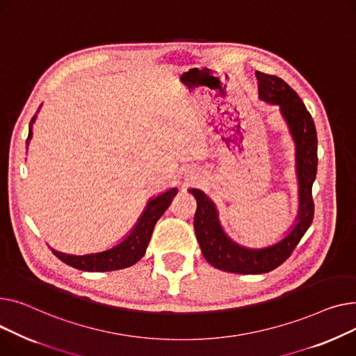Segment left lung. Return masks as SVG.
<instances>
[{
  "instance_id": "left-lung-1",
  "label": "left lung",
  "mask_w": 356,
  "mask_h": 356,
  "mask_svg": "<svg viewBox=\"0 0 356 356\" xmlns=\"http://www.w3.org/2000/svg\"><path fill=\"white\" fill-rule=\"evenodd\" d=\"M259 99L277 104L296 148V177L299 185V210L296 220L286 236L275 244L260 248L245 247L229 238L220 222L214 201L198 188H190L197 200L194 217L195 236L201 253L211 266L238 275H261L275 270L293 252L313 220L315 205L312 185L318 171V136L315 122L299 95L284 80L256 72Z\"/></svg>"
}]
</instances>
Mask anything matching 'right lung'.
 <instances>
[{
    "mask_svg": "<svg viewBox=\"0 0 356 356\" xmlns=\"http://www.w3.org/2000/svg\"><path fill=\"white\" fill-rule=\"evenodd\" d=\"M35 118H37V113L30 122L27 148H29L30 139L33 136V124L35 122ZM177 193H178L177 188H170L168 191L151 198L148 202H146L145 210L142 211L140 217L138 218L136 224L132 227L131 232L124 236V238L120 243L115 244L108 250H103V252H97V253H88V254L63 253L54 248H51V252L63 263L85 271H113L124 267H131L145 256L146 247L149 244L156 221L162 217L166 208L170 207Z\"/></svg>",
    "mask_w": 356,
    "mask_h": 356,
    "instance_id": "1",
    "label": "right lung"
}]
</instances>
